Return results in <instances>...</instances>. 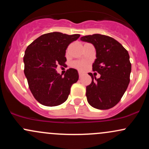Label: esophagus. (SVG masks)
I'll return each mask as SVG.
<instances>
[{
  "label": "esophagus",
  "mask_w": 149,
  "mask_h": 149,
  "mask_svg": "<svg viewBox=\"0 0 149 149\" xmlns=\"http://www.w3.org/2000/svg\"><path fill=\"white\" fill-rule=\"evenodd\" d=\"M78 74H79V77L80 78V77L83 75V72H82V71H79V72H78Z\"/></svg>",
  "instance_id": "34e87169"
}]
</instances>
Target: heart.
Instances as JSON below:
<instances>
[{"label": "heart", "instance_id": "b5f03b06", "mask_svg": "<svg viewBox=\"0 0 149 149\" xmlns=\"http://www.w3.org/2000/svg\"><path fill=\"white\" fill-rule=\"evenodd\" d=\"M74 66L80 70H83L86 68V64L84 62H76L74 64Z\"/></svg>", "mask_w": 149, "mask_h": 149}]
</instances>
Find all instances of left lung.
Segmentation results:
<instances>
[{
  "instance_id": "left-lung-1",
  "label": "left lung",
  "mask_w": 149,
  "mask_h": 149,
  "mask_svg": "<svg viewBox=\"0 0 149 149\" xmlns=\"http://www.w3.org/2000/svg\"><path fill=\"white\" fill-rule=\"evenodd\" d=\"M80 40L92 43L96 49V59L92 70L101 75L93 76L92 83L86 87L89 104L101 110L116 106L127 90L130 83L131 63L128 52L119 42L101 34L85 36Z\"/></svg>"
}]
</instances>
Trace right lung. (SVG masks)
<instances>
[{"label":"right lung","mask_w":149,"mask_h":149,"mask_svg":"<svg viewBox=\"0 0 149 149\" xmlns=\"http://www.w3.org/2000/svg\"><path fill=\"white\" fill-rule=\"evenodd\" d=\"M79 37V34L52 32L40 36L27 47L24 74L32 95L40 104L55 107L68 99L71 85L79 78L78 71L69 69L62 76L56 69L65 65L66 48Z\"/></svg>","instance_id":"right-lung-1"}]
</instances>
